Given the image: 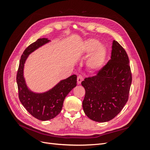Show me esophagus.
<instances>
[{
    "label": "esophagus",
    "mask_w": 150,
    "mask_h": 150,
    "mask_svg": "<svg viewBox=\"0 0 150 150\" xmlns=\"http://www.w3.org/2000/svg\"><path fill=\"white\" fill-rule=\"evenodd\" d=\"M84 78H83V76L82 75H79L78 77V84H81V82L83 81Z\"/></svg>",
    "instance_id": "obj_1"
}]
</instances>
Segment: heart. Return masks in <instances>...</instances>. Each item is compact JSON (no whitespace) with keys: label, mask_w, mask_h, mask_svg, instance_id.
<instances>
[{"label":"heart","mask_w":150,"mask_h":150,"mask_svg":"<svg viewBox=\"0 0 150 150\" xmlns=\"http://www.w3.org/2000/svg\"><path fill=\"white\" fill-rule=\"evenodd\" d=\"M82 52L90 56L87 61V66L90 69L97 71L103 66L107 56V50L104 45L99 44V40L89 39L83 43Z\"/></svg>","instance_id":"heart-1"}]
</instances>
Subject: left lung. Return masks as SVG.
Wrapping results in <instances>:
<instances>
[{"label": "left lung", "mask_w": 150, "mask_h": 150, "mask_svg": "<svg viewBox=\"0 0 150 150\" xmlns=\"http://www.w3.org/2000/svg\"><path fill=\"white\" fill-rule=\"evenodd\" d=\"M125 50L113 40L111 59L98 74L85 78L84 112L89 119L107 122L119 114L128 101L132 76Z\"/></svg>", "instance_id": "left-lung-1"}]
</instances>
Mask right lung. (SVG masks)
Wrapping results in <instances>:
<instances>
[{"mask_svg": "<svg viewBox=\"0 0 150 150\" xmlns=\"http://www.w3.org/2000/svg\"><path fill=\"white\" fill-rule=\"evenodd\" d=\"M50 41L47 38L38 39L25 49L21 56L16 79L22 104L32 116L41 121L51 120L59 114L65 98L77 85V76L74 74L61 80L52 89L42 93H34L28 88L24 77L27 58L30 54Z\"/></svg>", "mask_w": 150, "mask_h": 150, "instance_id": "obj_1", "label": "right lung"}]
</instances>
